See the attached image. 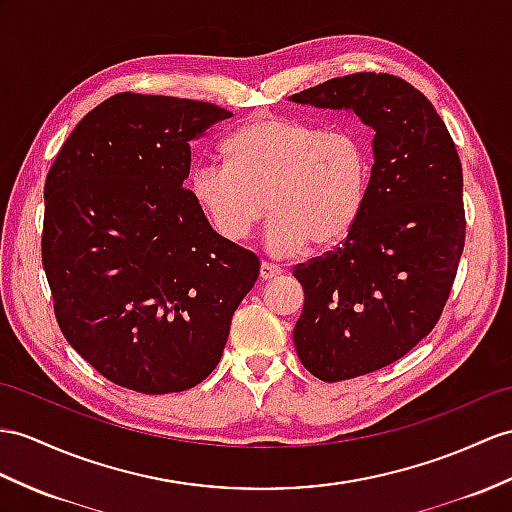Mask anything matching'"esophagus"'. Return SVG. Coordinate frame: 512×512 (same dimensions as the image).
Returning a JSON list of instances; mask_svg holds the SVG:
<instances>
[{
  "mask_svg": "<svg viewBox=\"0 0 512 512\" xmlns=\"http://www.w3.org/2000/svg\"><path fill=\"white\" fill-rule=\"evenodd\" d=\"M280 273H282V267H278V265H271V263L260 265V280H271V278L280 276Z\"/></svg>",
  "mask_w": 512,
  "mask_h": 512,
  "instance_id": "34e87169",
  "label": "esophagus"
}]
</instances>
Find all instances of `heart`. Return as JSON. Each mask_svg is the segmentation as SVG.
Segmentation results:
<instances>
[{
    "mask_svg": "<svg viewBox=\"0 0 512 512\" xmlns=\"http://www.w3.org/2000/svg\"><path fill=\"white\" fill-rule=\"evenodd\" d=\"M226 167L197 165L189 193L221 239L245 241L265 213V241L289 256L310 243L339 245L363 213L369 156L350 132H326L291 117H258L221 145Z\"/></svg>",
    "mask_w": 512,
    "mask_h": 512,
    "instance_id": "obj_1",
    "label": "heart"
}]
</instances>
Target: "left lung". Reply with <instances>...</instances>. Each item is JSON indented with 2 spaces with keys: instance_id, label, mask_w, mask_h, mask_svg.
<instances>
[{
  "instance_id": "obj_1",
  "label": "left lung",
  "mask_w": 512,
  "mask_h": 512,
  "mask_svg": "<svg viewBox=\"0 0 512 512\" xmlns=\"http://www.w3.org/2000/svg\"><path fill=\"white\" fill-rule=\"evenodd\" d=\"M373 128L363 213L341 247L297 265L293 343L323 382L395 363L432 332L465 247L463 167L428 97L389 73H352L289 97Z\"/></svg>"
}]
</instances>
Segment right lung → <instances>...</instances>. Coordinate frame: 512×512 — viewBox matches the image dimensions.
<instances>
[{"mask_svg":"<svg viewBox=\"0 0 512 512\" xmlns=\"http://www.w3.org/2000/svg\"><path fill=\"white\" fill-rule=\"evenodd\" d=\"M232 112L119 93L93 108L45 180L43 267L58 326L104 378L193 389L226 347L258 256L210 228L182 182L191 141Z\"/></svg>","mask_w":512,"mask_h":512,"instance_id":"add662e5","label":"right lung"}]
</instances>
